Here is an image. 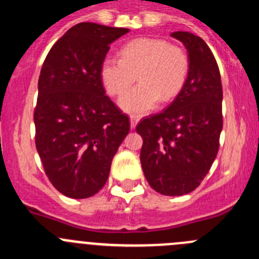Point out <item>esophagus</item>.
Instances as JSON below:
<instances>
[{
  "instance_id": "1",
  "label": "esophagus",
  "mask_w": 259,
  "mask_h": 259,
  "mask_svg": "<svg viewBox=\"0 0 259 259\" xmlns=\"http://www.w3.org/2000/svg\"><path fill=\"white\" fill-rule=\"evenodd\" d=\"M140 120V117H137V115H131L130 117V122H131V128H135L137 125V123H139Z\"/></svg>"
}]
</instances>
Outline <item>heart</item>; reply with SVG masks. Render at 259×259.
Returning a JSON list of instances; mask_svg holds the SVG:
<instances>
[{
    "label": "heart",
    "instance_id": "1",
    "mask_svg": "<svg viewBox=\"0 0 259 259\" xmlns=\"http://www.w3.org/2000/svg\"><path fill=\"white\" fill-rule=\"evenodd\" d=\"M139 78V84L120 99L127 113L153 110L160 99L179 95L189 74V58L184 49L162 38H136L120 49V59L106 56L100 65V80L106 94L119 97Z\"/></svg>",
    "mask_w": 259,
    "mask_h": 259
}]
</instances>
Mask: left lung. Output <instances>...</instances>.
<instances>
[{
  "mask_svg": "<svg viewBox=\"0 0 259 259\" xmlns=\"http://www.w3.org/2000/svg\"><path fill=\"white\" fill-rule=\"evenodd\" d=\"M172 37L189 52V74L177 97L160 113L145 117L136 131L142 137V170L163 195L191 193L207 176L217 156L222 117V83L208 45L189 32Z\"/></svg>",
  "mask_w": 259,
  "mask_h": 259,
  "instance_id": "8db88e82",
  "label": "left lung"
}]
</instances>
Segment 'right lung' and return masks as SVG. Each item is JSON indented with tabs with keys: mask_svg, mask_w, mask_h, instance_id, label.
I'll return each instance as SVG.
<instances>
[{
	"mask_svg": "<svg viewBox=\"0 0 259 259\" xmlns=\"http://www.w3.org/2000/svg\"><path fill=\"white\" fill-rule=\"evenodd\" d=\"M125 33V28L79 23L59 38L42 65L35 148L50 182L69 198H90L103 189L130 132V118L100 80L110 44Z\"/></svg>",
	"mask_w": 259,
	"mask_h": 259,
	"instance_id": "right-lung-1",
	"label": "right lung"
}]
</instances>
